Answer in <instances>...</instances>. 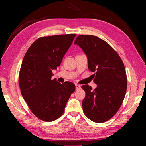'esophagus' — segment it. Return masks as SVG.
Segmentation results:
<instances>
[{"label": "esophagus", "mask_w": 146, "mask_h": 146, "mask_svg": "<svg viewBox=\"0 0 146 146\" xmlns=\"http://www.w3.org/2000/svg\"><path fill=\"white\" fill-rule=\"evenodd\" d=\"M75 86H76V90H79V89L81 88V86H80L78 85H75Z\"/></svg>", "instance_id": "obj_1"}]
</instances>
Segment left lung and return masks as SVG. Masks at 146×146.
Listing matches in <instances>:
<instances>
[{
	"mask_svg": "<svg viewBox=\"0 0 146 146\" xmlns=\"http://www.w3.org/2000/svg\"><path fill=\"white\" fill-rule=\"evenodd\" d=\"M75 44L82 49L88 59L90 71L94 72L97 85L82 86L86 93L82 102L85 115L94 122L103 123L115 115L126 94L127 76L119 54L104 40L92 35H80Z\"/></svg>",
	"mask_w": 146,
	"mask_h": 146,
	"instance_id": "left-lung-1",
	"label": "left lung"
}]
</instances>
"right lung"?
I'll use <instances>...</instances> for the list:
<instances>
[{
	"mask_svg": "<svg viewBox=\"0 0 146 146\" xmlns=\"http://www.w3.org/2000/svg\"><path fill=\"white\" fill-rule=\"evenodd\" d=\"M76 35L40 38L30 46L22 62L19 81L22 96L39 119L51 122L63 113L71 94L73 83L63 84L51 80L52 71L60 65Z\"/></svg>",
	"mask_w": 146,
	"mask_h": 146,
	"instance_id": "obj_1",
	"label": "right lung"
}]
</instances>
